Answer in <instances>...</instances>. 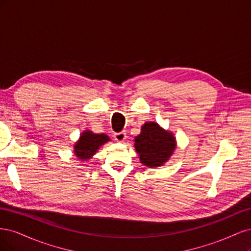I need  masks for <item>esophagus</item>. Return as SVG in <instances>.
<instances>
[{"mask_svg": "<svg viewBox=\"0 0 251 251\" xmlns=\"http://www.w3.org/2000/svg\"><path fill=\"white\" fill-rule=\"evenodd\" d=\"M126 137V134L123 131V132H118V133H114V139H115L116 141H119V142H123L125 141Z\"/></svg>", "mask_w": 251, "mask_h": 251, "instance_id": "obj_1", "label": "esophagus"}]
</instances>
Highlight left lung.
<instances>
[{
  "instance_id": "obj_1",
  "label": "left lung",
  "mask_w": 251,
  "mask_h": 251,
  "mask_svg": "<svg viewBox=\"0 0 251 251\" xmlns=\"http://www.w3.org/2000/svg\"><path fill=\"white\" fill-rule=\"evenodd\" d=\"M175 148L173 134L162 130L156 123L144 124L140 135L135 138V149L140 161L150 168H157L168 161Z\"/></svg>"
}]
</instances>
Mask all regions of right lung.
<instances>
[{"label":"right lung","mask_w":251,"mask_h":251,"mask_svg":"<svg viewBox=\"0 0 251 251\" xmlns=\"http://www.w3.org/2000/svg\"><path fill=\"white\" fill-rule=\"evenodd\" d=\"M110 138L104 134H93L90 131L83 132L80 136L79 141L75 144V155L79 159L91 158V156L95 154V151L100 149L103 143L109 141Z\"/></svg>","instance_id":"add662e5"}]
</instances>
